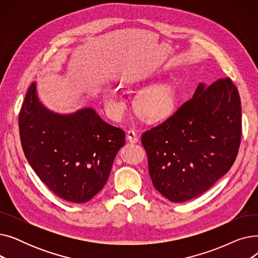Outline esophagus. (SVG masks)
I'll return each instance as SVG.
<instances>
[{"instance_id": "esophagus-1", "label": "esophagus", "mask_w": 258, "mask_h": 258, "mask_svg": "<svg viewBox=\"0 0 258 258\" xmlns=\"http://www.w3.org/2000/svg\"><path fill=\"white\" fill-rule=\"evenodd\" d=\"M127 139L131 143H137L139 141V136L134 130H130L127 132Z\"/></svg>"}]
</instances>
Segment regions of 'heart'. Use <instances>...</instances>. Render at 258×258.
I'll return each instance as SVG.
<instances>
[{
  "mask_svg": "<svg viewBox=\"0 0 258 258\" xmlns=\"http://www.w3.org/2000/svg\"><path fill=\"white\" fill-rule=\"evenodd\" d=\"M108 106L115 115L123 111L124 101L116 91L107 95ZM174 97L166 89H153L140 95L136 107L138 113L148 121H158L170 115L174 108Z\"/></svg>",
  "mask_w": 258,
  "mask_h": 258,
  "instance_id": "obj_1",
  "label": "heart"
}]
</instances>
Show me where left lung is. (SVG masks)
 Segmentation results:
<instances>
[{
	"mask_svg": "<svg viewBox=\"0 0 258 258\" xmlns=\"http://www.w3.org/2000/svg\"><path fill=\"white\" fill-rule=\"evenodd\" d=\"M241 139V106L232 80L220 78L170 117L143 133L148 172L157 190L171 202L197 198L233 165Z\"/></svg>",
	"mask_w": 258,
	"mask_h": 258,
	"instance_id": "left-lung-1",
	"label": "left lung"
}]
</instances>
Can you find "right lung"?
I'll use <instances>...</instances> for the list:
<instances>
[{
	"label": "right lung",
	"instance_id": "add662e5",
	"mask_svg": "<svg viewBox=\"0 0 258 258\" xmlns=\"http://www.w3.org/2000/svg\"><path fill=\"white\" fill-rule=\"evenodd\" d=\"M20 138L29 164L51 191L86 203L105 185L124 131L103 121L92 108L72 115L48 111L32 84L19 115Z\"/></svg>",
	"mask_w": 258,
	"mask_h": 258
}]
</instances>
